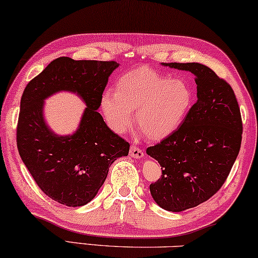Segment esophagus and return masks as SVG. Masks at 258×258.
<instances>
[{"mask_svg":"<svg viewBox=\"0 0 258 258\" xmlns=\"http://www.w3.org/2000/svg\"><path fill=\"white\" fill-rule=\"evenodd\" d=\"M130 156H132L135 158H142L144 156V152H143V150L139 146L132 145L131 149H130Z\"/></svg>","mask_w":258,"mask_h":258,"instance_id":"34e87169","label":"esophagus"}]
</instances>
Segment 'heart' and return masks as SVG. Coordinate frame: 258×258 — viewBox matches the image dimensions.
I'll list each match as a JSON object with an SVG mask.
<instances>
[{
    "label": "heart",
    "instance_id": "1",
    "mask_svg": "<svg viewBox=\"0 0 258 258\" xmlns=\"http://www.w3.org/2000/svg\"><path fill=\"white\" fill-rule=\"evenodd\" d=\"M193 102V91L181 78H170L148 68L122 75L115 91L101 96V109L107 123L116 133L137 125L150 139H162L181 125Z\"/></svg>",
    "mask_w": 258,
    "mask_h": 258
}]
</instances>
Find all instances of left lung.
<instances>
[{
	"label": "left lung",
	"mask_w": 258,
	"mask_h": 258,
	"mask_svg": "<svg viewBox=\"0 0 258 258\" xmlns=\"http://www.w3.org/2000/svg\"><path fill=\"white\" fill-rule=\"evenodd\" d=\"M194 74L198 100L181 126L146 149L162 175L150 184L162 208L181 212L207 201L226 181L242 144L243 122L234 91L200 63H163Z\"/></svg>",
	"instance_id": "obj_1"
}]
</instances>
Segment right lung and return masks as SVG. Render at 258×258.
I'll use <instances>...</instances> for the list:
<instances>
[{"instance_id":"obj_1","label":"right lung","mask_w":258,"mask_h":258,"mask_svg":"<svg viewBox=\"0 0 258 258\" xmlns=\"http://www.w3.org/2000/svg\"><path fill=\"white\" fill-rule=\"evenodd\" d=\"M118 67L114 60L59 57L29 81L22 94L16 126L20 157L38 187L65 206L93 200L110 164L128 155V142L110 131L97 112L108 77ZM59 90L75 91L86 101L80 128L73 136H56L42 119L43 99Z\"/></svg>"}]
</instances>
